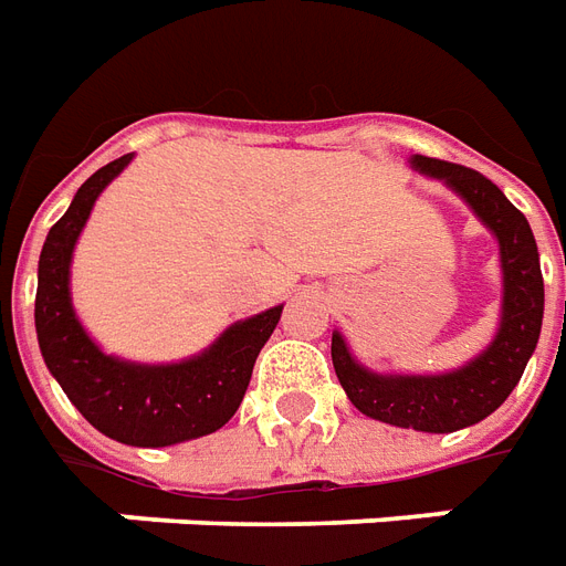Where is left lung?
Returning <instances> with one entry per match:
<instances>
[{
  "label": "left lung",
  "mask_w": 566,
  "mask_h": 566,
  "mask_svg": "<svg viewBox=\"0 0 566 566\" xmlns=\"http://www.w3.org/2000/svg\"><path fill=\"white\" fill-rule=\"evenodd\" d=\"M411 169L448 185L499 241V331L480 355L436 376H402L364 367L339 331L331 337V360L352 406L373 420L418 432H457L490 418L510 397L537 348L543 325V274L528 220L490 178L474 169L411 155Z\"/></svg>",
  "instance_id": "left-lung-1"
}]
</instances>
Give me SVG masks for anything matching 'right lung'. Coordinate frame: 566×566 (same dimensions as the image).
<instances>
[{"instance_id":"1","label":"right lung","mask_w":566,"mask_h":566,"mask_svg":"<svg viewBox=\"0 0 566 566\" xmlns=\"http://www.w3.org/2000/svg\"><path fill=\"white\" fill-rule=\"evenodd\" d=\"M130 160L118 157L86 178L50 229L38 259L35 331L46 369L97 432L134 448H169L218 432L235 415L283 304L229 325L211 346L176 364L106 355L71 304V259L95 199Z\"/></svg>"}]
</instances>
